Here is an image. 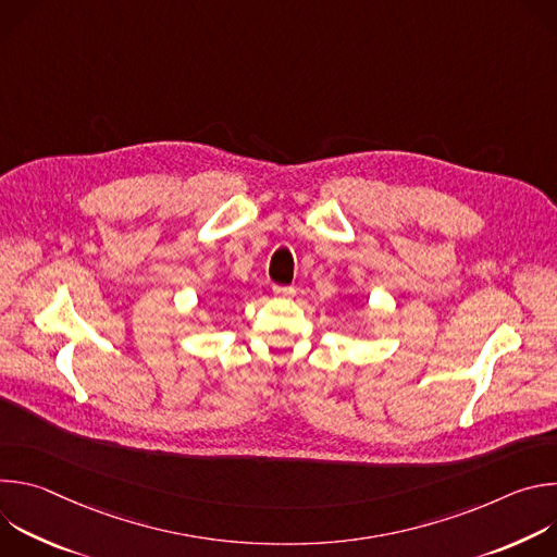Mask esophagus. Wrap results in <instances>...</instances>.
I'll list each match as a JSON object with an SVG mask.
<instances>
[{"label":"esophagus","instance_id":"34e87169","mask_svg":"<svg viewBox=\"0 0 557 557\" xmlns=\"http://www.w3.org/2000/svg\"><path fill=\"white\" fill-rule=\"evenodd\" d=\"M273 295H277V297H293L295 288L293 286H273Z\"/></svg>","mask_w":557,"mask_h":557}]
</instances>
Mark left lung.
<instances>
[{
  "instance_id": "left-lung-1",
  "label": "left lung",
  "mask_w": 557,
  "mask_h": 557,
  "mask_svg": "<svg viewBox=\"0 0 557 557\" xmlns=\"http://www.w3.org/2000/svg\"><path fill=\"white\" fill-rule=\"evenodd\" d=\"M352 299H357V297H352Z\"/></svg>"
}]
</instances>
